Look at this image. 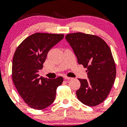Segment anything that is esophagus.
Returning a JSON list of instances; mask_svg holds the SVG:
<instances>
[{"label":"esophagus","instance_id":"1","mask_svg":"<svg viewBox=\"0 0 127 127\" xmlns=\"http://www.w3.org/2000/svg\"><path fill=\"white\" fill-rule=\"evenodd\" d=\"M64 79H65V80H70V79H72V78H70V77L66 76H64Z\"/></svg>","mask_w":127,"mask_h":127}]
</instances>
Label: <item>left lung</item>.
<instances>
[{"label":"left lung","mask_w":127,"mask_h":127,"mask_svg":"<svg viewBox=\"0 0 127 127\" xmlns=\"http://www.w3.org/2000/svg\"><path fill=\"white\" fill-rule=\"evenodd\" d=\"M68 42L79 64L87 68L88 79H78L81 87L78 100L88 106H95L109 95L116 78V65L109 46L98 36L81 33L67 34Z\"/></svg>","instance_id":"left-lung-1"}]
</instances>
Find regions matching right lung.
Instances as JSON below:
<instances>
[{
	"mask_svg": "<svg viewBox=\"0 0 127 127\" xmlns=\"http://www.w3.org/2000/svg\"><path fill=\"white\" fill-rule=\"evenodd\" d=\"M64 37L63 34L36 33L17 47L12 60V78L19 94L32 109L42 110L54 101L62 76L49 79L39 77L48 52Z\"/></svg>",
	"mask_w": 127,
	"mask_h": 127,
	"instance_id": "add662e5",
	"label": "right lung"
}]
</instances>
